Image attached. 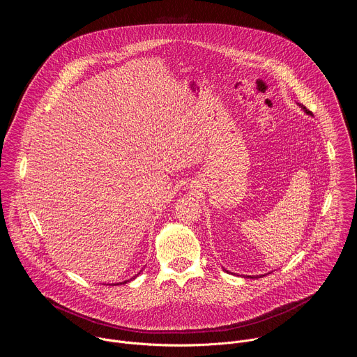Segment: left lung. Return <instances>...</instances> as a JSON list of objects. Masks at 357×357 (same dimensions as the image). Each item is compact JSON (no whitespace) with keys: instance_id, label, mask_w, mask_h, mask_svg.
Segmentation results:
<instances>
[{"instance_id":"1","label":"left lung","mask_w":357,"mask_h":357,"mask_svg":"<svg viewBox=\"0 0 357 357\" xmlns=\"http://www.w3.org/2000/svg\"><path fill=\"white\" fill-rule=\"evenodd\" d=\"M299 107H301V109H302V110H303V112H305V113H307V114H310V116H312V113H311V112H310V110H308V109H307V107H305V106H302V105H299ZM223 270H225V268H223ZM225 271H226V273H229V271H227V270H225ZM245 277H247V278H260V277H264V275H257V277H252V275H245Z\"/></svg>"}]
</instances>
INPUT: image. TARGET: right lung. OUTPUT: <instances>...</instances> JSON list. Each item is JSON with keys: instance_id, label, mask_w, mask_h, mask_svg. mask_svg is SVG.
Returning a JSON list of instances; mask_svg holds the SVG:
<instances>
[{"instance_id": "add662e5", "label": "right lung", "mask_w": 357, "mask_h": 357, "mask_svg": "<svg viewBox=\"0 0 357 357\" xmlns=\"http://www.w3.org/2000/svg\"><path fill=\"white\" fill-rule=\"evenodd\" d=\"M132 280V278H131ZM126 282H128V281H124V282H120V284H126ZM114 285H119V284H114Z\"/></svg>"}]
</instances>
